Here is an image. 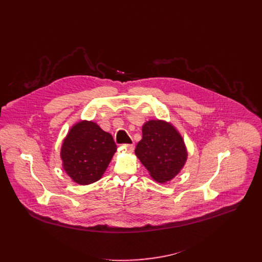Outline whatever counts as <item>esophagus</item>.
<instances>
[{"mask_svg":"<svg viewBox=\"0 0 262 262\" xmlns=\"http://www.w3.org/2000/svg\"><path fill=\"white\" fill-rule=\"evenodd\" d=\"M123 147L126 148L128 151H133L135 148V145L134 144H123Z\"/></svg>","mask_w":262,"mask_h":262,"instance_id":"esophagus-1","label":"esophagus"}]
</instances>
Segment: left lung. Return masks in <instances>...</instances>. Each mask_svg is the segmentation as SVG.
<instances>
[{
	"instance_id": "left-lung-1",
	"label": "left lung",
	"mask_w": 262,
	"mask_h": 262,
	"mask_svg": "<svg viewBox=\"0 0 262 262\" xmlns=\"http://www.w3.org/2000/svg\"><path fill=\"white\" fill-rule=\"evenodd\" d=\"M135 153L150 176L158 183L172 180L187 160V150L182 136L168 123L150 120L142 127V139Z\"/></svg>"
}]
</instances>
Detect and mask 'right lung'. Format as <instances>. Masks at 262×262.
<instances>
[{
  "label": "right lung",
  "instance_id": "add662e5",
  "mask_svg": "<svg viewBox=\"0 0 262 262\" xmlns=\"http://www.w3.org/2000/svg\"><path fill=\"white\" fill-rule=\"evenodd\" d=\"M116 150L110 133L94 122L81 121L71 129L60 154L67 173L75 183L85 186L102 178Z\"/></svg>",
  "mask_w": 262,
  "mask_h": 262
}]
</instances>
